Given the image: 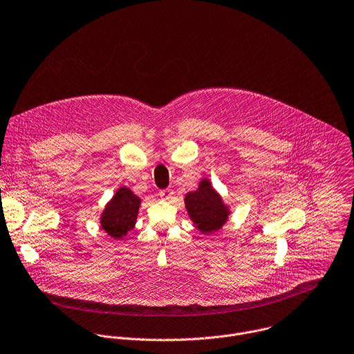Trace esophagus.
Instances as JSON below:
<instances>
[{
    "label": "esophagus",
    "mask_w": 354,
    "mask_h": 354,
    "mask_svg": "<svg viewBox=\"0 0 354 354\" xmlns=\"http://www.w3.org/2000/svg\"><path fill=\"white\" fill-rule=\"evenodd\" d=\"M160 197L162 198V200H169L172 196H174V192L172 190H169V189H164V190H160Z\"/></svg>",
    "instance_id": "esophagus-1"
}]
</instances>
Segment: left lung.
Wrapping results in <instances>:
<instances>
[{"label":"left lung","mask_w":354,"mask_h":354,"mask_svg":"<svg viewBox=\"0 0 354 354\" xmlns=\"http://www.w3.org/2000/svg\"><path fill=\"white\" fill-rule=\"evenodd\" d=\"M185 204L190 219L204 234L219 230L230 214L208 179H203L197 190L186 194Z\"/></svg>","instance_id":"8db88e82"}]
</instances>
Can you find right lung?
Masks as SVG:
<instances>
[{"label": "right lung", "instance_id": "obj_1", "mask_svg": "<svg viewBox=\"0 0 354 354\" xmlns=\"http://www.w3.org/2000/svg\"><path fill=\"white\" fill-rule=\"evenodd\" d=\"M139 205L140 198L138 196L128 187H120L100 216L102 229L115 240L122 239L135 227Z\"/></svg>", "mask_w": 354, "mask_h": 354}]
</instances>
